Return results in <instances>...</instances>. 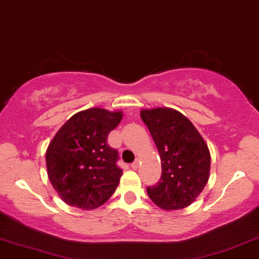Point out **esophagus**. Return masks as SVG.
Masks as SVG:
<instances>
[{"label":"esophagus","instance_id":"34e87169","mask_svg":"<svg viewBox=\"0 0 259 259\" xmlns=\"http://www.w3.org/2000/svg\"><path fill=\"white\" fill-rule=\"evenodd\" d=\"M130 167H132L133 169H137V168H139V160L134 161L133 163H132V165H130Z\"/></svg>","mask_w":259,"mask_h":259}]
</instances>
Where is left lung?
Masks as SVG:
<instances>
[{
	"mask_svg": "<svg viewBox=\"0 0 259 259\" xmlns=\"http://www.w3.org/2000/svg\"><path fill=\"white\" fill-rule=\"evenodd\" d=\"M160 154V181L147 188L149 198L163 209L185 208L195 201L209 178L207 144L191 120L169 108L142 110Z\"/></svg>",
	"mask_w": 259,
	"mask_h": 259,
	"instance_id": "8db88e82",
	"label": "left lung"
}]
</instances>
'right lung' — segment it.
Listing matches in <instances>:
<instances>
[{"label": "right lung", "instance_id": "right-lung-1", "mask_svg": "<svg viewBox=\"0 0 259 259\" xmlns=\"http://www.w3.org/2000/svg\"><path fill=\"white\" fill-rule=\"evenodd\" d=\"M122 116L120 111L88 109L72 116L55 134L46 151L47 173L67 205L95 209L116 191L123 170L108 135Z\"/></svg>", "mask_w": 259, "mask_h": 259}]
</instances>
